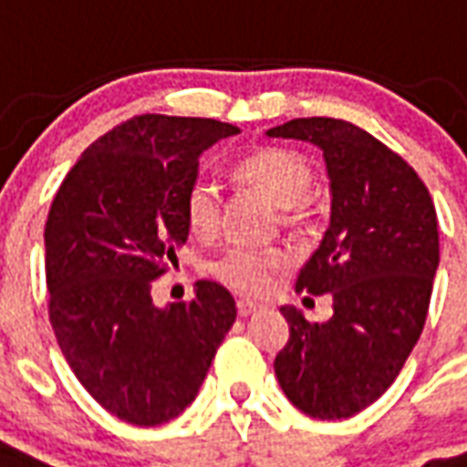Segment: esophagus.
Listing matches in <instances>:
<instances>
[{"label":"esophagus","mask_w":467,"mask_h":467,"mask_svg":"<svg viewBox=\"0 0 467 467\" xmlns=\"http://www.w3.org/2000/svg\"><path fill=\"white\" fill-rule=\"evenodd\" d=\"M236 308L241 318H248V316H254L256 311H261V306L254 304V301H238Z\"/></svg>","instance_id":"1"}]
</instances>
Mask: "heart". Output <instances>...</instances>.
<instances>
[{
    "label": "heart",
    "mask_w": 467,
    "mask_h": 467,
    "mask_svg": "<svg viewBox=\"0 0 467 467\" xmlns=\"http://www.w3.org/2000/svg\"><path fill=\"white\" fill-rule=\"evenodd\" d=\"M241 179H246L285 209L294 221L308 199L313 186V169L304 156L291 149H261L238 163ZM183 216L193 236L211 238L221 221V186L209 173H196L183 193ZM288 264V251L278 246H246L234 244L213 256L209 264L211 275L238 294L256 296L266 291L281 268Z\"/></svg>",
    "instance_id": "b5f03b06"
}]
</instances>
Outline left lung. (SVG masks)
I'll use <instances>...</instances> for the list:
<instances>
[{
    "label": "left lung",
    "instance_id": "1",
    "mask_svg": "<svg viewBox=\"0 0 467 467\" xmlns=\"http://www.w3.org/2000/svg\"><path fill=\"white\" fill-rule=\"evenodd\" d=\"M266 136L318 146L331 189L328 229L296 291L331 294L333 316L308 323L296 306L281 308L291 336L275 378L298 410L341 420L386 393L423 333L441 261L433 199L400 156L350 121L294 119Z\"/></svg>",
    "mask_w": 467,
    "mask_h": 467
}]
</instances>
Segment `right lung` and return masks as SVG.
Returning a JSON list of instances; mask_svg holds the SVG:
<instances>
[{"instance_id":"obj_1","label":"right lung","mask_w":467,"mask_h":467,"mask_svg":"<svg viewBox=\"0 0 467 467\" xmlns=\"http://www.w3.org/2000/svg\"><path fill=\"white\" fill-rule=\"evenodd\" d=\"M241 129L216 119L144 114L79 156L44 229L49 321L91 398L131 425H161L199 393L236 321L223 285L189 304L151 301L189 238L183 193L201 154Z\"/></svg>"}]
</instances>
